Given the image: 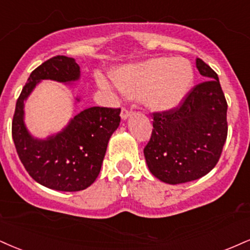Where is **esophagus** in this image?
<instances>
[{"instance_id":"34e87169","label":"esophagus","mask_w":250,"mask_h":250,"mask_svg":"<svg viewBox=\"0 0 250 250\" xmlns=\"http://www.w3.org/2000/svg\"><path fill=\"white\" fill-rule=\"evenodd\" d=\"M130 115H131V110H129L128 108L123 107L122 110H121V119L122 120H127Z\"/></svg>"}]
</instances>
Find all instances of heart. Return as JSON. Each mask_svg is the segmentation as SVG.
Instances as JSON below:
<instances>
[{"mask_svg":"<svg viewBox=\"0 0 250 250\" xmlns=\"http://www.w3.org/2000/svg\"><path fill=\"white\" fill-rule=\"evenodd\" d=\"M192 65L184 58H155L119 67L112 81L120 92L142 98L152 110L167 112L184 100L193 83ZM104 86L108 83L102 80Z\"/></svg>","mask_w":250,"mask_h":250,"instance_id":"obj_1","label":"heart"}]
</instances>
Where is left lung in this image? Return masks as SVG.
Segmentation results:
<instances>
[{
	"mask_svg": "<svg viewBox=\"0 0 250 250\" xmlns=\"http://www.w3.org/2000/svg\"><path fill=\"white\" fill-rule=\"evenodd\" d=\"M195 66L208 79L194 86L180 106L152 113L154 129L144 148L150 172L167 184L192 182L208 173L227 138V101L218 74L200 58Z\"/></svg>",
	"mask_w": 250,
	"mask_h": 250,
	"instance_id": "left-lung-1",
	"label": "left lung"
}]
</instances>
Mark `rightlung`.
I'll use <instances>...</instances> for the list:
<instances>
[{
    "label": "right lung",
    "mask_w": 250,
    "mask_h": 250,
    "mask_svg": "<svg viewBox=\"0 0 250 250\" xmlns=\"http://www.w3.org/2000/svg\"><path fill=\"white\" fill-rule=\"evenodd\" d=\"M79 78L76 60L56 56L31 72L16 102L11 127L16 151L30 176L51 190L76 192L91 186L100 173L108 141L121 121L120 108L91 107L45 140L29 133L24 123V102L39 81L68 83Z\"/></svg>",
    "instance_id": "add662e5"
}]
</instances>
